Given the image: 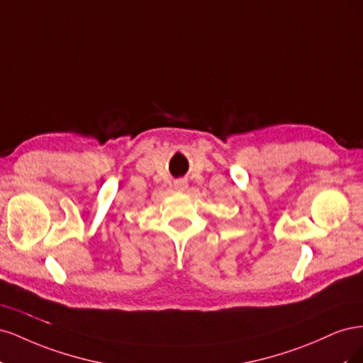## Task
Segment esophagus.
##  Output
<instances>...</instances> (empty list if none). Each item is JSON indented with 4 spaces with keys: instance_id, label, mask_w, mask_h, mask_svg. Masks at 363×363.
<instances>
[{
    "instance_id": "34e87169",
    "label": "esophagus",
    "mask_w": 363,
    "mask_h": 363,
    "mask_svg": "<svg viewBox=\"0 0 363 363\" xmlns=\"http://www.w3.org/2000/svg\"><path fill=\"white\" fill-rule=\"evenodd\" d=\"M174 188L177 189V191H184L186 188H188V182L183 180V179L175 180V182H174Z\"/></svg>"
}]
</instances>
